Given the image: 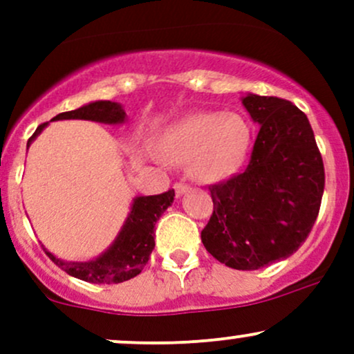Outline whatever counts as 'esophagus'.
I'll list each match as a JSON object with an SVG mask.
<instances>
[{
    "mask_svg": "<svg viewBox=\"0 0 354 354\" xmlns=\"http://www.w3.org/2000/svg\"><path fill=\"white\" fill-rule=\"evenodd\" d=\"M188 189H189V186L185 185V183H176V185H174V193H176L178 198H180L181 194H185Z\"/></svg>",
    "mask_w": 354,
    "mask_h": 354,
    "instance_id": "obj_1",
    "label": "esophagus"
}]
</instances>
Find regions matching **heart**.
<instances>
[{
  "instance_id": "obj_1",
  "label": "heart",
  "mask_w": 354,
  "mask_h": 354,
  "mask_svg": "<svg viewBox=\"0 0 354 354\" xmlns=\"http://www.w3.org/2000/svg\"><path fill=\"white\" fill-rule=\"evenodd\" d=\"M158 146L165 161L188 163L193 180L211 185L228 180L245 163L251 128L238 113H191L169 124Z\"/></svg>"
}]
</instances>
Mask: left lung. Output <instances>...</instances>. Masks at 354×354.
I'll use <instances>...</instances> for the list:
<instances>
[{
  "label": "left lung",
  "mask_w": 354,
  "mask_h": 354,
  "mask_svg": "<svg viewBox=\"0 0 354 354\" xmlns=\"http://www.w3.org/2000/svg\"><path fill=\"white\" fill-rule=\"evenodd\" d=\"M243 106L259 124L246 169L211 185L213 214L201 231L206 251L233 270H259L303 245L318 218L323 158L301 109L248 93Z\"/></svg>",
  "instance_id": "left-lung-1"
}]
</instances>
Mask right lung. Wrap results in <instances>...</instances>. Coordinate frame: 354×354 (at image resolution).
I'll return each instance as SVG.
<instances>
[{
	"label": "right lung",
	"mask_w": 354,
	"mask_h": 354,
	"mask_svg": "<svg viewBox=\"0 0 354 354\" xmlns=\"http://www.w3.org/2000/svg\"><path fill=\"white\" fill-rule=\"evenodd\" d=\"M58 120H88L104 124H121L126 121V113L120 103L113 101H93L73 111L59 113L51 121ZM48 123L39 124L28 140V148L36 136L46 128ZM174 189L154 196H136L131 209L120 233L104 253L91 261H64L44 248L46 254L70 276L95 284H118L135 278L143 271L149 254L154 250V225L161 214L171 206Z\"/></svg>",
	"instance_id": "add662e5"
}]
</instances>
